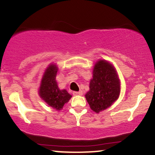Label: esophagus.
I'll list each match as a JSON object with an SVG mask.
<instances>
[{
	"label": "esophagus",
	"mask_w": 155,
	"mask_h": 155,
	"mask_svg": "<svg viewBox=\"0 0 155 155\" xmlns=\"http://www.w3.org/2000/svg\"><path fill=\"white\" fill-rule=\"evenodd\" d=\"M73 94L74 95H82L83 91H73Z\"/></svg>",
	"instance_id": "1"
}]
</instances>
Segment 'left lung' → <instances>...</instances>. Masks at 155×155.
<instances>
[{"label": "left lung", "mask_w": 155, "mask_h": 155, "mask_svg": "<svg viewBox=\"0 0 155 155\" xmlns=\"http://www.w3.org/2000/svg\"><path fill=\"white\" fill-rule=\"evenodd\" d=\"M120 84L115 69L109 62L99 61L94 65L89 91L86 94L88 104L95 112L107 109L119 97Z\"/></svg>", "instance_id": "obj_1"}]
</instances>
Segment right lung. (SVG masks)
Wrapping results in <instances>:
<instances>
[{"label": "right lung", "instance_id": "obj_1", "mask_svg": "<svg viewBox=\"0 0 155 155\" xmlns=\"http://www.w3.org/2000/svg\"><path fill=\"white\" fill-rule=\"evenodd\" d=\"M57 71V66L53 64L46 69L41 81L39 94L49 106L57 110H61L68 103L71 95L66 89L61 90L58 88L55 80Z\"/></svg>", "mask_w": 155, "mask_h": 155}]
</instances>
